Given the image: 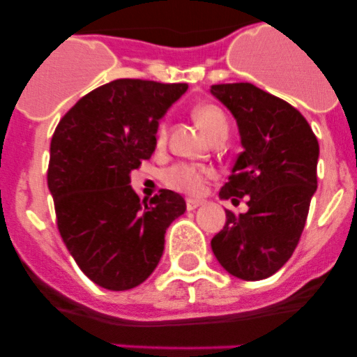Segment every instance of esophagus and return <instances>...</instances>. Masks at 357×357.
I'll return each instance as SVG.
<instances>
[{
    "mask_svg": "<svg viewBox=\"0 0 357 357\" xmlns=\"http://www.w3.org/2000/svg\"><path fill=\"white\" fill-rule=\"evenodd\" d=\"M200 205H204V202H202V200L186 199V208H188V211H195V208L200 207Z\"/></svg>",
    "mask_w": 357,
    "mask_h": 357,
    "instance_id": "34e87169",
    "label": "esophagus"
}]
</instances>
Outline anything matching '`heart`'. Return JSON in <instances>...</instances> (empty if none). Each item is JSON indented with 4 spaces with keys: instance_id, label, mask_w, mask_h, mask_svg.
<instances>
[{
    "instance_id": "heart-1",
    "label": "heart",
    "mask_w": 357,
    "mask_h": 357,
    "mask_svg": "<svg viewBox=\"0 0 357 357\" xmlns=\"http://www.w3.org/2000/svg\"><path fill=\"white\" fill-rule=\"evenodd\" d=\"M193 117H195L197 124L200 126L205 131V135L208 138L215 136L221 131H228V121H226V115L219 107L211 105V103H204L193 109ZM165 138V126H160L157 132L158 143L164 142ZM211 174V171L202 165L195 164H176L169 169L164 174L165 185L171 186L172 190H178V192L190 193V195H197L202 192V186H204L205 178Z\"/></svg>"
}]
</instances>
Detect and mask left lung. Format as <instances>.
<instances>
[{
	"mask_svg": "<svg viewBox=\"0 0 357 357\" xmlns=\"http://www.w3.org/2000/svg\"><path fill=\"white\" fill-rule=\"evenodd\" d=\"M211 93L235 117L243 146L219 197L248 200L243 214L226 211L211 247L229 275L257 282L275 275L301 240L319 145L301 112L250 82L214 84Z\"/></svg>",
	"mask_w": 357,
	"mask_h": 357,
	"instance_id": "1",
	"label": "left lung"
}]
</instances>
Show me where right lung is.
Segmentation results:
<instances>
[{
    "label": "right lung",
    "mask_w": 357,
    "mask_h": 357,
    "mask_svg": "<svg viewBox=\"0 0 357 357\" xmlns=\"http://www.w3.org/2000/svg\"><path fill=\"white\" fill-rule=\"evenodd\" d=\"M188 84L115 79L82 96L50 145L48 188L63 243L96 285L129 290L145 282L164 252L165 229L186 211L179 193L150 204L131 188V171L152 157L158 121Z\"/></svg>",
    "instance_id": "right-lung-1"
}]
</instances>
